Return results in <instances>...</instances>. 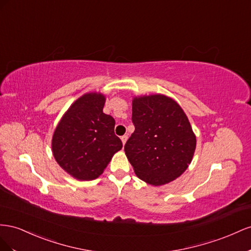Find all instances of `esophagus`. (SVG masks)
Wrapping results in <instances>:
<instances>
[{"label":"esophagus","instance_id":"esophagus-1","mask_svg":"<svg viewBox=\"0 0 251 251\" xmlns=\"http://www.w3.org/2000/svg\"><path fill=\"white\" fill-rule=\"evenodd\" d=\"M127 139H128L127 135H123V137H121V140H122V143H123V145H125Z\"/></svg>","mask_w":251,"mask_h":251}]
</instances>
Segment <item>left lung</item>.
<instances>
[{"mask_svg":"<svg viewBox=\"0 0 251 251\" xmlns=\"http://www.w3.org/2000/svg\"><path fill=\"white\" fill-rule=\"evenodd\" d=\"M134 132L125 153L134 173L144 182L160 186L187 169L196 150V135L185 112L176 101L162 95L132 101Z\"/></svg>","mask_w":251,"mask_h":251,"instance_id":"8db88e82","label":"left lung"}]
</instances>
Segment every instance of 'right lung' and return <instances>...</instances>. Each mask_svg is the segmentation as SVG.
Segmentation results:
<instances>
[{
  "mask_svg": "<svg viewBox=\"0 0 251 251\" xmlns=\"http://www.w3.org/2000/svg\"><path fill=\"white\" fill-rule=\"evenodd\" d=\"M104 103L101 94L84 95L70 106L53 133L55 161L77 180H95L102 175L123 146L114 134L116 121L103 112Z\"/></svg>",
  "mask_w": 251,
  "mask_h": 251,
  "instance_id": "add662e5",
  "label": "right lung"
}]
</instances>
